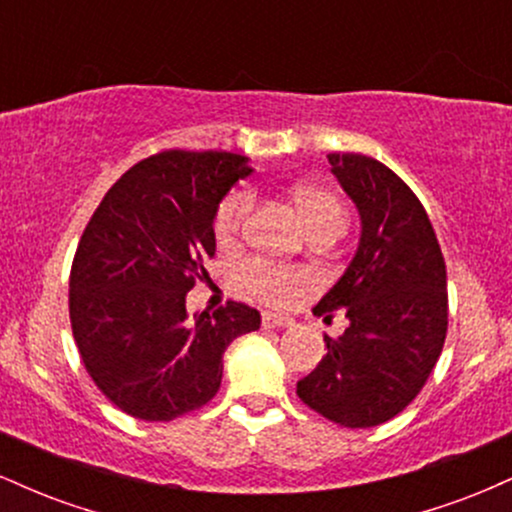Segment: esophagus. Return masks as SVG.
<instances>
[{"label":"esophagus","instance_id":"34e87169","mask_svg":"<svg viewBox=\"0 0 512 512\" xmlns=\"http://www.w3.org/2000/svg\"><path fill=\"white\" fill-rule=\"evenodd\" d=\"M291 320L284 315L276 313H262V327L264 330H279V327H289Z\"/></svg>","mask_w":512,"mask_h":512}]
</instances>
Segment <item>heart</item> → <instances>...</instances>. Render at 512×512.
Masks as SVG:
<instances>
[{
  "mask_svg": "<svg viewBox=\"0 0 512 512\" xmlns=\"http://www.w3.org/2000/svg\"><path fill=\"white\" fill-rule=\"evenodd\" d=\"M298 209H301L310 231H337L342 233L346 226V214L339 197L332 190L320 185H301L293 192ZM252 195L248 190H233L221 199L219 209L214 214V236L219 243L228 245L238 238L248 216ZM238 281L243 291L260 298L264 303L281 305L289 303L308 286V274L298 267L286 264H272L264 260H250L238 269Z\"/></svg>",
  "mask_w": 512,
  "mask_h": 512,
  "instance_id": "b5f03b06",
  "label": "heart"
}]
</instances>
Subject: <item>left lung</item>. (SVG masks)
<instances>
[{
    "instance_id": "left-lung-1",
    "label": "left lung",
    "mask_w": 512,
    "mask_h": 512,
    "mask_svg": "<svg viewBox=\"0 0 512 512\" xmlns=\"http://www.w3.org/2000/svg\"><path fill=\"white\" fill-rule=\"evenodd\" d=\"M361 214V243L315 315L349 317L342 337L298 380L296 395L346 428L378 426L407 409L436 368L448 334V276L424 204L385 163L330 154Z\"/></svg>"
}]
</instances>
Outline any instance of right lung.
Masks as SVG:
<instances>
[{
    "mask_svg": "<svg viewBox=\"0 0 512 512\" xmlns=\"http://www.w3.org/2000/svg\"><path fill=\"white\" fill-rule=\"evenodd\" d=\"M248 158L166 149L105 192L76 245L69 320L86 373L117 409L173 421L219 392L223 351L260 330V313L228 301L190 320L185 296L214 257V214L248 178Z\"/></svg>",
    "mask_w": 512,
    "mask_h": 512,
    "instance_id": "1",
    "label": "right lung"
}]
</instances>
